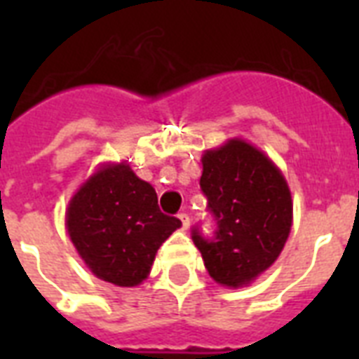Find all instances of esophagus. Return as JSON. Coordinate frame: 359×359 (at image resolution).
Segmentation results:
<instances>
[{"instance_id": "esophagus-1", "label": "esophagus", "mask_w": 359, "mask_h": 359, "mask_svg": "<svg viewBox=\"0 0 359 359\" xmlns=\"http://www.w3.org/2000/svg\"><path fill=\"white\" fill-rule=\"evenodd\" d=\"M179 219H180V224H182V229H188V227H190V216H188V214L180 212Z\"/></svg>"}]
</instances>
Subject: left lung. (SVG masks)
<instances>
[{
	"label": "left lung",
	"mask_w": 359,
	"mask_h": 359,
	"mask_svg": "<svg viewBox=\"0 0 359 359\" xmlns=\"http://www.w3.org/2000/svg\"><path fill=\"white\" fill-rule=\"evenodd\" d=\"M199 186L214 222L212 233L191 227L205 268L227 287L250 283L289 238L292 201L283 175L255 147L231 140L205 152Z\"/></svg>",
	"instance_id": "obj_1"
}]
</instances>
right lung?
Wrapping results in <instances>:
<instances>
[{
  "instance_id": "right-lung-1",
  "label": "right lung",
  "mask_w": 359,
  "mask_h": 359,
  "mask_svg": "<svg viewBox=\"0 0 359 359\" xmlns=\"http://www.w3.org/2000/svg\"><path fill=\"white\" fill-rule=\"evenodd\" d=\"M163 214L156 191L126 165L100 169L72 197L67 229L97 278L134 287L151 272L158 248L180 227Z\"/></svg>"
}]
</instances>
